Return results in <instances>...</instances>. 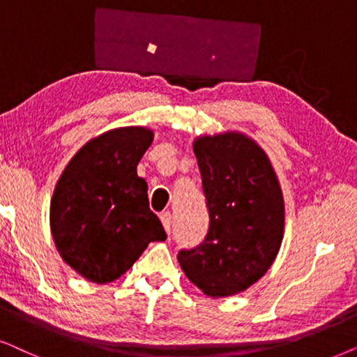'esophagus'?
Wrapping results in <instances>:
<instances>
[{
	"mask_svg": "<svg viewBox=\"0 0 357 357\" xmlns=\"http://www.w3.org/2000/svg\"><path fill=\"white\" fill-rule=\"evenodd\" d=\"M160 218H161V223H163L166 234L169 235L171 225H173V215H171V212H163V213H161V215H160Z\"/></svg>",
	"mask_w": 357,
	"mask_h": 357,
	"instance_id": "34e87169",
	"label": "esophagus"
}]
</instances>
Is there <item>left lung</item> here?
<instances>
[{
	"label": "left lung",
	"mask_w": 357,
	"mask_h": 357,
	"mask_svg": "<svg viewBox=\"0 0 357 357\" xmlns=\"http://www.w3.org/2000/svg\"><path fill=\"white\" fill-rule=\"evenodd\" d=\"M208 231L178 261L208 297L235 296L263 278L284 236V197L264 150L240 132L194 140Z\"/></svg>",
	"instance_id": "8db88e82"
}]
</instances>
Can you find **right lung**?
Returning a JSON list of instances; mask_svg holds the SVG:
<instances>
[{"label":"right lung","mask_w":357,"mask_h":357,"mask_svg":"<svg viewBox=\"0 0 357 357\" xmlns=\"http://www.w3.org/2000/svg\"><path fill=\"white\" fill-rule=\"evenodd\" d=\"M153 142L146 127H119L78 150L56 183L50 228L61 259L96 284L127 273L150 241L166 240L137 165Z\"/></svg>","instance_id":"obj_1"}]
</instances>
